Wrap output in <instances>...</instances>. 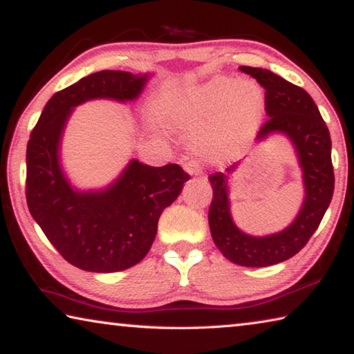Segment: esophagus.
<instances>
[{
  "mask_svg": "<svg viewBox=\"0 0 354 354\" xmlns=\"http://www.w3.org/2000/svg\"><path fill=\"white\" fill-rule=\"evenodd\" d=\"M184 170L189 173V175H200L201 173V165L198 159H189L184 162Z\"/></svg>",
  "mask_w": 354,
  "mask_h": 354,
  "instance_id": "esophagus-1",
  "label": "esophagus"
}]
</instances>
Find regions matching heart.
I'll return each mask as SVG.
<instances>
[{
  "label": "heart",
  "mask_w": 354,
  "mask_h": 354,
  "mask_svg": "<svg viewBox=\"0 0 354 354\" xmlns=\"http://www.w3.org/2000/svg\"><path fill=\"white\" fill-rule=\"evenodd\" d=\"M158 111L169 127L184 131H198L226 118L201 142L209 159L226 160L243 147L259 117L261 103L248 84L218 77L205 86L164 93L158 101Z\"/></svg>",
  "instance_id": "1"
}]
</instances>
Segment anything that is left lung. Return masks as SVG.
I'll return each instance as SVG.
<instances>
[{
  "instance_id": "8db88e82",
  "label": "left lung",
  "mask_w": 354,
  "mask_h": 354,
  "mask_svg": "<svg viewBox=\"0 0 354 354\" xmlns=\"http://www.w3.org/2000/svg\"><path fill=\"white\" fill-rule=\"evenodd\" d=\"M266 88V112L268 120L262 124L257 140L272 133H283L295 145L303 169V206L293 223L281 232L254 237L242 232L232 221L227 200V179L239 167L230 165L225 173L209 175L212 201L209 207V227L214 243L226 259L243 267H268L295 256L314 234L334 192L331 162V137L319 107L304 88L295 86L270 70L241 67Z\"/></svg>"
}]
</instances>
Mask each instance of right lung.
I'll use <instances>...</instances> for the list:
<instances>
[{"mask_svg":"<svg viewBox=\"0 0 354 354\" xmlns=\"http://www.w3.org/2000/svg\"><path fill=\"white\" fill-rule=\"evenodd\" d=\"M148 75L103 70L82 77L48 101L26 148V201L48 241L65 261L86 272H122L151 248L158 221L190 178L178 164L149 167L131 160L104 190L71 187L59 164V145L73 107L87 100L133 101Z\"/></svg>","mask_w":354,"mask_h":354,"instance_id":"right-lung-1","label":"right lung"}]
</instances>
